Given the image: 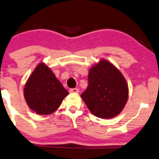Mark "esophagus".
Wrapping results in <instances>:
<instances>
[{"instance_id":"1","label":"esophagus","mask_w":159,"mask_h":159,"mask_svg":"<svg viewBox=\"0 0 159 159\" xmlns=\"http://www.w3.org/2000/svg\"><path fill=\"white\" fill-rule=\"evenodd\" d=\"M69 92H70L71 93H79V89H77V88L70 89V90H69Z\"/></svg>"}]
</instances>
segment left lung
I'll return each mask as SVG.
<instances>
[{
    "label": "left lung",
    "mask_w": 159,
    "mask_h": 159,
    "mask_svg": "<svg viewBox=\"0 0 159 159\" xmlns=\"http://www.w3.org/2000/svg\"><path fill=\"white\" fill-rule=\"evenodd\" d=\"M89 85L81 94L93 115L101 119L118 116L129 98V87L119 69L106 59H101L89 69Z\"/></svg>",
    "instance_id": "1"
}]
</instances>
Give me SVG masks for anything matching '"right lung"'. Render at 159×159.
Wrapping results in <instances>:
<instances>
[{"label": "right lung", "mask_w": 159, "mask_h": 159, "mask_svg": "<svg viewBox=\"0 0 159 159\" xmlns=\"http://www.w3.org/2000/svg\"><path fill=\"white\" fill-rule=\"evenodd\" d=\"M27 105L37 115L52 114L69 94L51 68L40 62L29 76L23 90Z\"/></svg>", "instance_id": "1"}]
</instances>
